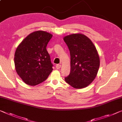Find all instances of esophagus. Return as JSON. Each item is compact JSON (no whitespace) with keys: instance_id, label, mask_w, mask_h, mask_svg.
I'll return each mask as SVG.
<instances>
[{"instance_id":"34e87169","label":"esophagus","mask_w":122,"mask_h":122,"mask_svg":"<svg viewBox=\"0 0 122 122\" xmlns=\"http://www.w3.org/2000/svg\"><path fill=\"white\" fill-rule=\"evenodd\" d=\"M61 67V65H56V69H57V70H59V69H60Z\"/></svg>"}]
</instances>
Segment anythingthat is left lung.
<instances>
[{
  "instance_id": "left-lung-1",
  "label": "left lung",
  "mask_w": 122,
  "mask_h": 122,
  "mask_svg": "<svg viewBox=\"0 0 122 122\" xmlns=\"http://www.w3.org/2000/svg\"><path fill=\"white\" fill-rule=\"evenodd\" d=\"M71 55V71L65 78L66 83L76 89L84 88L97 75L100 58L95 45L83 34H72L63 38Z\"/></svg>"
}]
</instances>
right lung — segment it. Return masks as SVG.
<instances>
[{"label": "right lung", "mask_w": 122, "mask_h": 122, "mask_svg": "<svg viewBox=\"0 0 122 122\" xmlns=\"http://www.w3.org/2000/svg\"><path fill=\"white\" fill-rule=\"evenodd\" d=\"M52 35L38 30L23 40L16 49L14 62L16 71L29 85H36L47 79L53 70L46 46Z\"/></svg>", "instance_id": "right-lung-1"}]
</instances>
